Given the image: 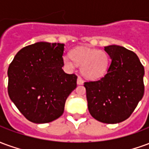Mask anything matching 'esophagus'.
<instances>
[{"label":"esophagus","instance_id":"esophagus-1","mask_svg":"<svg viewBox=\"0 0 149 149\" xmlns=\"http://www.w3.org/2000/svg\"><path fill=\"white\" fill-rule=\"evenodd\" d=\"M77 83V84H79V85H80V84H84V81H83V79H82L81 77H78Z\"/></svg>","mask_w":149,"mask_h":149}]
</instances>
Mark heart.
Masks as SVG:
<instances>
[{
    "mask_svg": "<svg viewBox=\"0 0 149 149\" xmlns=\"http://www.w3.org/2000/svg\"><path fill=\"white\" fill-rule=\"evenodd\" d=\"M64 63L69 68H73L75 64L81 67L84 77L97 80L104 77L109 67V56L104 51L81 47L74 49L70 55H65Z\"/></svg>",
    "mask_w": 149,
    "mask_h": 149,
    "instance_id": "heart-1",
    "label": "heart"
}]
</instances>
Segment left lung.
<instances>
[{
    "label": "left lung",
    "instance_id": "obj_1",
    "mask_svg": "<svg viewBox=\"0 0 149 149\" xmlns=\"http://www.w3.org/2000/svg\"><path fill=\"white\" fill-rule=\"evenodd\" d=\"M104 51L112 62L104 77L84 82L91 116L105 124L128 119L144 93V66L135 52L121 46L109 45Z\"/></svg>",
    "mask_w": 149,
    "mask_h": 149
}]
</instances>
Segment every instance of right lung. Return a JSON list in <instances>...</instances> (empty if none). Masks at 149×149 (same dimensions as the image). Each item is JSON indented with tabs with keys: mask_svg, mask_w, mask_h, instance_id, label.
<instances>
[{
	"mask_svg": "<svg viewBox=\"0 0 149 149\" xmlns=\"http://www.w3.org/2000/svg\"><path fill=\"white\" fill-rule=\"evenodd\" d=\"M64 49V44L35 43L21 49L9 65L8 96L29 121L44 124L59 118L77 88V77L62 69Z\"/></svg>",
	"mask_w": 149,
	"mask_h": 149,
	"instance_id": "obj_1",
	"label": "right lung"
}]
</instances>
